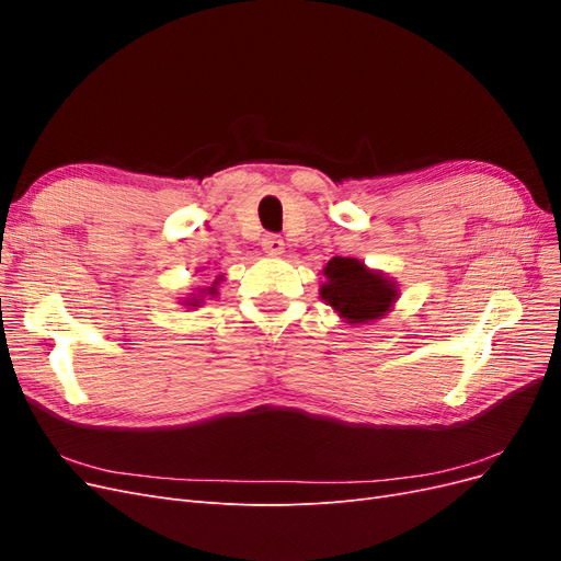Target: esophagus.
I'll return each mask as SVG.
<instances>
[{
    "label": "esophagus",
    "mask_w": 561,
    "mask_h": 561,
    "mask_svg": "<svg viewBox=\"0 0 561 561\" xmlns=\"http://www.w3.org/2000/svg\"><path fill=\"white\" fill-rule=\"evenodd\" d=\"M262 248H264V252H266V254H283L285 243H283L280 236H276V233H266L264 239H262Z\"/></svg>",
    "instance_id": "esophagus-1"
}]
</instances>
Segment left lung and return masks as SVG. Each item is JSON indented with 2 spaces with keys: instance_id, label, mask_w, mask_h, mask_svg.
<instances>
[{
  "instance_id": "left-lung-1",
  "label": "left lung",
  "mask_w": 561,
  "mask_h": 561,
  "mask_svg": "<svg viewBox=\"0 0 561 561\" xmlns=\"http://www.w3.org/2000/svg\"><path fill=\"white\" fill-rule=\"evenodd\" d=\"M322 274L328 278L320 285L322 301L351 325L386 316L400 293L393 280L353 257H332Z\"/></svg>"
}]
</instances>
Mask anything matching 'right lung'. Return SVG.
Instances as JSON below:
<instances>
[{
    "label": "right lung",
    "mask_w": 561,
    "mask_h": 561,
    "mask_svg": "<svg viewBox=\"0 0 561 561\" xmlns=\"http://www.w3.org/2000/svg\"><path fill=\"white\" fill-rule=\"evenodd\" d=\"M222 280V278H217L215 283H213V287H203V290L198 293V295H192V299H186V307H201L203 304V299H206V295L208 297H215L217 295V283Z\"/></svg>",
    "instance_id": "1"
}]
</instances>
